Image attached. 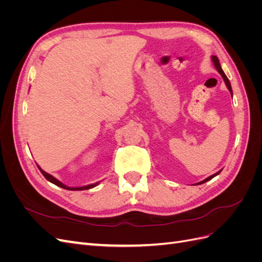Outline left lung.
I'll use <instances>...</instances> for the list:
<instances>
[{
	"instance_id": "obj_1",
	"label": "left lung",
	"mask_w": 262,
	"mask_h": 262,
	"mask_svg": "<svg viewBox=\"0 0 262 262\" xmlns=\"http://www.w3.org/2000/svg\"><path fill=\"white\" fill-rule=\"evenodd\" d=\"M212 61H213V63H214V66H215L216 70L219 71V73L222 75V77H223V80H224V82H225V84H226V86H227L228 91L231 92V94L233 95V91H232V86H231V83H229V80H228V78H227V76H226V75H225V73L223 72V70H222V68H221V64H220V61H219L217 57H215V55H212ZM221 171H222V170H220V171H217L216 173H214V175H212V176L208 177L207 179H204V180H202V181H200V182H198L196 185H201V184H203V182H205V181H209V180H211L213 177L217 176Z\"/></svg>"
}]
</instances>
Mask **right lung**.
Listing matches in <instances>:
<instances>
[{
  "instance_id": "obj_1",
  "label": "right lung",
  "mask_w": 262,
  "mask_h": 262,
  "mask_svg": "<svg viewBox=\"0 0 262 262\" xmlns=\"http://www.w3.org/2000/svg\"><path fill=\"white\" fill-rule=\"evenodd\" d=\"M38 166V165H37ZM38 168L40 169V171H41V173L42 175L45 176V178L48 180V181H50V182H52V184H54L55 186H58V187H61V188H63V189H67V190H87V189H92V188H94V187H96L97 185H98V182H96V184H92V185H89V186H84V187H77V188H71V187H68V186H66V185H63L61 181H59L58 179H55L53 176H51V175H49L48 172H46V171H43L40 167H39L38 166Z\"/></svg>"
}]
</instances>
